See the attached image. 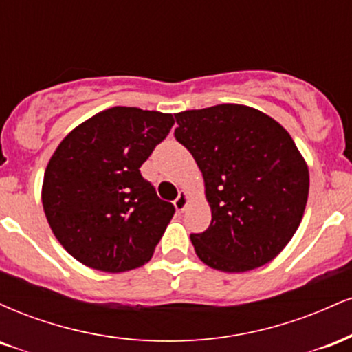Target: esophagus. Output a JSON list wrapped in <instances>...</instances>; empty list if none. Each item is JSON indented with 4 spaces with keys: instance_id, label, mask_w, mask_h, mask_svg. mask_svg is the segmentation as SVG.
Wrapping results in <instances>:
<instances>
[{
    "instance_id": "34e87169",
    "label": "esophagus",
    "mask_w": 352,
    "mask_h": 352,
    "mask_svg": "<svg viewBox=\"0 0 352 352\" xmlns=\"http://www.w3.org/2000/svg\"><path fill=\"white\" fill-rule=\"evenodd\" d=\"M173 205H175V208L179 210V212H184V210L187 208V205H188V193L187 192H180L179 197H177L175 201H173Z\"/></svg>"
}]
</instances>
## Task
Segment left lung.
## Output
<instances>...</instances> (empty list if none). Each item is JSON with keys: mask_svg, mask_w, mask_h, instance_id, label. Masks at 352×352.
<instances>
[{"mask_svg": "<svg viewBox=\"0 0 352 352\" xmlns=\"http://www.w3.org/2000/svg\"><path fill=\"white\" fill-rule=\"evenodd\" d=\"M175 139L187 147L205 182L212 223L190 235L210 268L243 273L276 258L305 215L306 160L286 129L241 104L175 114Z\"/></svg>", "mask_w": 352, "mask_h": 352, "instance_id": "obj_1", "label": "left lung"}]
</instances>
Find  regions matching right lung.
Segmentation results:
<instances>
[{
	"label": "right lung",
	"mask_w": 352,
	"mask_h": 352,
	"mask_svg": "<svg viewBox=\"0 0 352 352\" xmlns=\"http://www.w3.org/2000/svg\"><path fill=\"white\" fill-rule=\"evenodd\" d=\"M175 124L172 114L111 107L60 140L44 172L43 208L71 256L89 268H139L170 223L175 208L140 173Z\"/></svg>",
	"instance_id": "obj_1"
}]
</instances>
